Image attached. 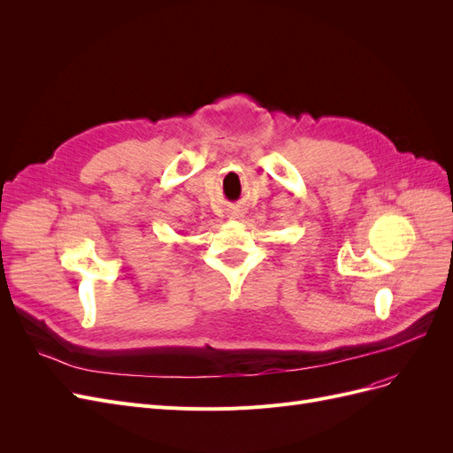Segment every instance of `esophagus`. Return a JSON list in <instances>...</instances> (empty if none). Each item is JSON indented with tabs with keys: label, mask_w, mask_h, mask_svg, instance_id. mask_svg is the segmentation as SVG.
<instances>
[{
	"label": "esophagus",
	"mask_w": 453,
	"mask_h": 453,
	"mask_svg": "<svg viewBox=\"0 0 453 453\" xmlns=\"http://www.w3.org/2000/svg\"><path fill=\"white\" fill-rule=\"evenodd\" d=\"M240 217V211H236V213H232V219H238Z\"/></svg>",
	"instance_id": "obj_1"
}]
</instances>
